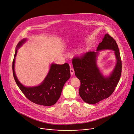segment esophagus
I'll list each match as a JSON object with an SVG mask.
<instances>
[{"label":"esophagus","instance_id":"esophagus-1","mask_svg":"<svg viewBox=\"0 0 134 134\" xmlns=\"http://www.w3.org/2000/svg\"><path fill=\"white\" fill-rule=\"evenodd\" d=\"M70 74L71 75H72V74H74V69H73V68H71L70 69Z\"/></svg>","mask_w":134,"mask_h":134}]
</instances>
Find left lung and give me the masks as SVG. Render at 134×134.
<instances>
[{"label":"left lung","mask_w":134,"mask_h":134,"mask_svg":"<svg viewBox=\"0 0 134 134\" xmlns=\"http://www.w3.org/2000/svg\"><path fill=\"white\" fill-rule=\"evenodd\" d=\"M103 49L113 50L117 60L112 74L107 77L101 74L97 65L98 52L89 51L72 59L75 75L81 82L79 94L88 104H96L110 96L121 77L122 61L118 46L116 41L107 33L98 46L97 51Z\"/></svg>","instance_id":"left-lung-1"}]
</instances>
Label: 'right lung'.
<instances>
[{"label":"right lung","instance_id":"obj_1","mask_svg":"<svg viewBox=\"0 0 134 134\" xmlns=\"http://www.w3.org/2000/svg\"><path fill=\"white\" fill-rule=\"evenodd\" d=\"M25 41L26 40L23 39L17 45L13 60L12 70L15 82L25 97L30 101L35 104L47 106L53 105L59 99L65 82L70 77L69 65L68 63L63 65L52 64L45 80L40 85L33 87H27L23 86L16 76L14 63L17 50Z\"/></svg>","mask_w":134,"mask_h":134}]
</instances>
